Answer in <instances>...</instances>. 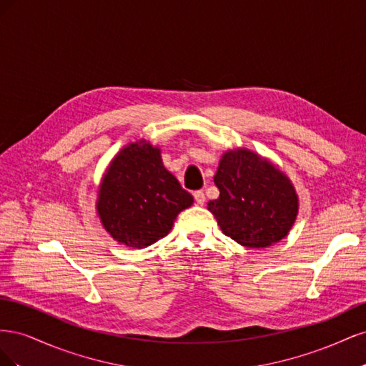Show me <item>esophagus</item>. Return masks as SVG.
<instances>
[{"mask_svg":"<svg viewBox=\"0 0 366 366\" xmlns=\"http://www.w3.org/2000/svg\"><path fill=\"white\" fill-rule=\"evenodd\" d=\"M194 198H195V203L200 204V206H203L204 202H206V195H204L203 191H195Z\"/></svg>","mask_w":366,"mask_h":366,"instance_id":"34e87169","label":"esophagus"}]
</instances>
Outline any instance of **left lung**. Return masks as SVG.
Listing matches in <instances>:
<instances>
[{
	"instance_id": "8db88e82",
	"label": "left lung",
	"mask_w": 366,
	"mask_h": 366,
	"mask_svg": "<svg viewBox=\"0 0 366 366\" xmlns=\"http://www.w3.org/2000/svg\"><path fill=\"white\" fill-rule=\"evenodd\" d=\"M214 182L219 197L207 209L224 235L246 247H267L289 234L297 195L289 177L269 160L244 148L227 151Z\"/></svg>"
}]
</instances>
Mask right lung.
<instances>
[{
  "instance_id": "obj_1",
  "label": "right lung",
  "mask_w": 366,
  "mask_h": 366,
  "mask_svg": "<svg viewBox=\"0 0 366 366\" xmlns=\"http://www.w3.org/2000/svg\"><path fill=\"white\" fill-rule=\"evenodd\" d=\"M192 203L194 197L163 166L160 149L142 140L109 163L96 207L109 235L142 249L168 235L177 215Z\"/></svg>"
}]
</instances>
